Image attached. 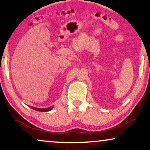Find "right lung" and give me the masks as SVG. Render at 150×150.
Wrapping results in <instances>:
<instances>
[{"label": "right lung", "instance_id": "right-lung-1", "mask_svg": "<svg viewBox=\"0 0 150 150\" xmlns=\"http://www.w3.org/2000/svg\"><path fill=\"white\" fill-rule=\"evenodd\" d=\"M54 107V106H50V107H48V108H35V107H33L32 108L33 110H38V111H41V112H47V111H50Z\"/></svg>", "mask_w": 150, "mask_h": 150}]
</instances>
